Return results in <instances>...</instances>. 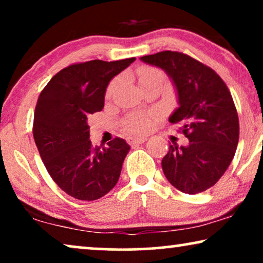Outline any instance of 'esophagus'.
<instances>
[{"label":"esophagus","mask_w":263,"mask_h":263,"mask_svg":"<svg viewBox=\"0 0 263 263\" xmlns=\"http://www.w3.org/2000/svg\"><path fill=\"white\" fill-rule=\"evenodd\" d=\"M127 140H128L129 145L135 146V145H140V143L145 142L147 138H145V136H129Z\"/></svg>","instance_id":"1"}]
</instances>
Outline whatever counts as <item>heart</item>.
I'll list each match as a JSON object with an SVG mask.
<instances>
[{"mask_svg": "<svg viewBox=\"0 0 263 263\" xmlns=\"http://www.w3.org/2000/svg\"><path fill=\"white\" fill-rule=\"evenodd\" d=\"M140 85L148 84L157 80H164V74L158 68L143 66L138 71ZM124 129L132 134H142L149 130L151 121L146 116H133L124 121Z\"/></svg>", "mask_w": 263, "mask_h": 263, "instance_id": "obj_1", "label": "heart"}]
</instances>
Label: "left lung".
<instances>
[{
  "label": "left lung",
  "mask_w": 263,
  "mask_h": 263,
  "mask_svg": "<svg viewBox=\"0 0 263 263\" xmlns=\"http://www.w3.org/2000/svg\"><path fill=\"white\" fill-rule=\"evenodd\" d=\"M141 61L166 71L179 106L168 121L179 124L186 146L170 145L161 160L165 177L182 193H202L217 183L235 156L239 121L224 80L206 64L178 51L157 52Z\"/></svg>",
  "instance_id": "8db88e82"
}]
</instances>
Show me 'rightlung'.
<instances>
[{
    "label": "right lung",
    "instance_id": "obj_1",
    "mask_svg": "<svg viewBox=\"0 0 263 263\" xmlns=\"http://www.w3.org/2000/svg\"><path fill=\"white\" fill-rule=\"evenodd\" d=\"M135 61L93 60L63 68L39 95L33 138L53 182L74 199L93 201L116 185L129 145L115 138L93 147L87 117L102 111L111 79Z\"/></svg>",
    "mask_w": 263,
    "mask_h": 263
}]
</instances>
